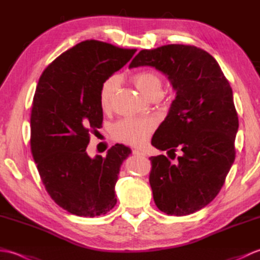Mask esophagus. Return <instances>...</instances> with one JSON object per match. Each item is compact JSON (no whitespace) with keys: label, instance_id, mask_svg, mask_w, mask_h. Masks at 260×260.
<instances>
[{"label":"esophagus","instance_id":"1","mask_svg":"<svg viewBox=\"0 0 260 260\" xmlns=\"http://www.w3.org/2000/svg\"><path fill=\"white\" fill-rule=\"evenodd\" d=\"M133 153L135 154V155H145L144 151L139 150V148H136V150H134V151H133Z\"/></svg>","mask_w":260,"mask_h":260}]
</instances>
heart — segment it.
<instances>
[{"label": "heart", "mask_w": 260, "mask_h": 260, "mask_svg": "<svg viewBox=\"0 0 260 260\" xmlns=\"http://www.w3.org/2000/svg\"><path fill=\"white\" fill-rule=\"evenodd\" d=\"M134 85L143 95L148 97L152 92L161 90L162 79L156 73L151 70H143L132 76ZM117 80L110 77L104 81L99 92V105L103 110H108L112 105ZM155 128V120L144 118H126L120 120L114 127L116 139L129 145H142L147 141L153 129Z\"/></svg>", "instance_id": "1"}]
</instances>
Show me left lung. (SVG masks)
Listing matches in <instances>:
<instances>
[{
    "mask_svg": "<svg viewBox=\"0 0 260 260\" xmlns=\"http://www.w3.org/2000/svg\"><path fill=\"white\" fill-rule=\"evenodd\" d=\"M148 66L168 77L175 91L168 116L155 131L152 145L174 154L150 157V184L162 212L187 215L217 197L236 157L239 121L233 89L215 59L193 46L168 45L142 50L129 68Z\"/></svg>",
    "mask_w": 260,
    "mask_h": 260,
    "instance_id": "8db88e82",
    "label": "left lung"
}]
</instances>
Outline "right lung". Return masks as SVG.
<instances>
[{"label":"right lung","mask_w":260,"mask_h":260,"mask_svg":"<svg viewBox=\"0 0 260 260\" xmlns=\"http://www.w3.org/2000/svg\"><path fill=\"white\" fill-rule=\"evenodd\" d=\"M136 52L87 40L53 60L39 79L31 112V152L49 196L79 217L106 214L117 199L120 165L132 153L116 144L91 158L89 134L101 128L99 92L105 80Z\"/></svg>","instance_id":"add662e5"}]
</instances>
